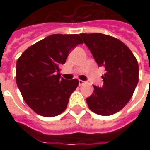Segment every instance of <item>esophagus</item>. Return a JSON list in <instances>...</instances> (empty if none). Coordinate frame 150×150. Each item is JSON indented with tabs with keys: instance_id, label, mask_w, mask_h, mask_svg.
I'll use <instances>...</instances> for the list:
<instances>
[{
	"instance_id": "obj_1",
	"label": "esophagus",
	"mask_w": 150,
	"mask_h": 150,
	"mask_svg": "<svg viewBox=\"0 0 150 150\" xmlns=\"http://www.w3.org/2000/svg\"><path fill=\"white\" fill-rule=\"evenodd\" d=\"M84 83H86V82L82 81V80H79V86H82V85H83Z\"/></svg>"
}]
</instances>
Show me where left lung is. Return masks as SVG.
<instances>
[{
  "mask_svg": "<svg viewBox=\"0 0 150 150\" xmlns=\"http://www.w3.org/2000/svg\"><path fill=\"white\" fill-rule=\"evenodd\" d=\"M99 66H103L102 87L94 86L86 98L95 114L109 116L120 111L132 98L139 82V64L132 52L121 40L102 33H81Z\"/></svg>",
  "mask_w": 150,
  "mask_h": 150,
  "instance_id": "obj_1",
  "label": "left lung"
}]
</instances>
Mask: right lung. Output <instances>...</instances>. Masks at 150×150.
Segmentation results:
<instances>
[{
	"label": "right lung",
	"instance_id": "right-lung-1",
	"mask_svg": "<svg viewBox=\"0 0 150 150\" xmlns=\"http://www.w3.org/2000/svg\"><path fill=\"white\" fill-rule=\"evenodd\" d=\"M82 43L78 34H54L29 47L18 59L16 83L25 102L36 114L51 117L64 111L79 80L61 78L60 67L69 52Z\"/></svg>",
	"mask_w": 150,
	"mask_h": 150
}]
</instances>
